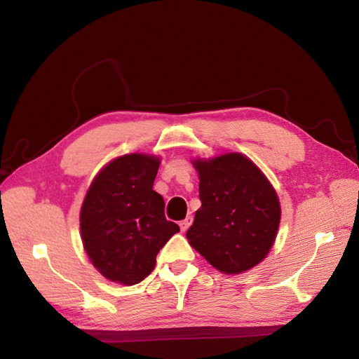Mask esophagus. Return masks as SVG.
<instances>
[{"instance_id": "34e87169", "label": "esophagus", "mask_w": 359, "mask_h": 359, "mask_svg": "<svg viewBox=\"0 0 359 359\" xmlns=\"http://www.w3.org/2000/svg\"><path fill=\"white\" fill-rule=\"evenodd\" d=\"M191 223H193V217H191V215H188L187 219H183L180 223H179V226H180V229L185 232L189 226H191Z\"/></svg>"}]
</instances>
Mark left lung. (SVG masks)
Segmentation results:
<instances>
[{
  "mask_svg": "<svg viewBox=\"0 0 359 359\" xmlns=\"http://www.w3.org/2000/svg\"><path fill=\"white\" fill-rule=\"evenodd\" d=\"M202 206L187 232L215 269L240 273L268 255L280 224V202L257 166L238 153L194 161Z\"/></svg>",
  "mask_w": 359,
  "mask_h": 359,
  "instance_id": "1",
  "label": "left lung"
}]
</instances>
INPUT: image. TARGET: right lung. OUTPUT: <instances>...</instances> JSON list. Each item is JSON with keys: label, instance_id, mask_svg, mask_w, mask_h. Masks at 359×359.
I'll return each mask as SVG.
<instances>
[{"label": "right lung", "instance_id": "right-lung-1", "mask_svg": "<svg viewBox=\"0 0 359 359\" xmlns=\"http://www.w3.org/2000/svg\"><path fill=\"white\" fill-rule=\"evenodd\" d=\"M161 161L127 154L108 163L91 183L81 208V236L95 268L105 278L136 285L176 232L165 217L163 197L153 189Z\"/></svg>", "mask_w": 359, "mask_h": 359}]
</instances>
